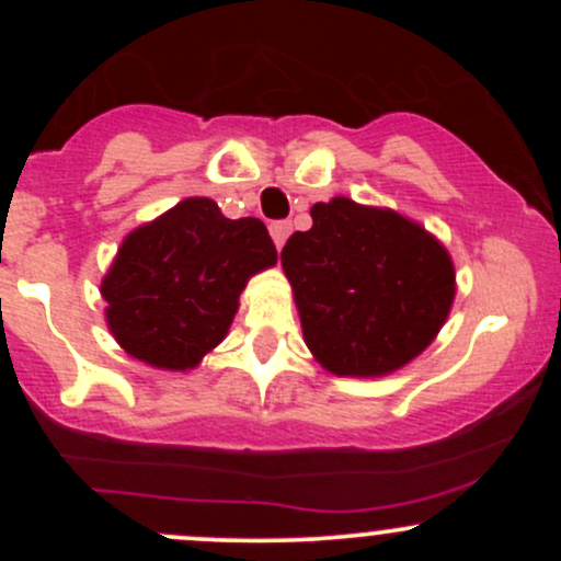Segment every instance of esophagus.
Listing matches in <instances>:
<instances>
[{
    "label": "esophagus",
    "instance_id": "esophagus-1",
    "mask_svg": "<svg viewBox=\"0 0 561 561\" xmlns=\"http://www.w3.org/2000/svg\"><path fill=\"white\" fill-rule=\"evenodd\" d=\"M268 231H272V240L276 244V250H282V244L287 242L289 231H293V224H289V221H274L272 227H268Z\"/></svg>",
    "mask_w": 561,
    "mask_h": 561
}]
</instances>
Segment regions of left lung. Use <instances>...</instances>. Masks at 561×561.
<instances>
[{"label": "left lung", "instance_id": "left-lung-1", "mask_svg": "<svg viewBox=\"0 0 561 561\" xmlns=\"http://www.w3.org/2000/svg\"><path fill=\"white\" fill-rule=\"evenodd\" d=\"M282 248L308 351L337 377H382L435 340L456 295L448 250L396 210L332 197Z\"/></svg>", "mask_w": 561, "mask_h": 561}]
</instances>
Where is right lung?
<instances>
[{"label": "right lung", "instance_id": "right-lung-1", "mask_svg": "<svg viewBox=\"0 0 561 561\" xmlns=\"http://www.w3.org/2000/svg\"><path fill=\"white\" fill-rule=\"evenodd\" d=\"M274 263L259 218L231 221L214 199H182L121 244L100 287L107 327L139 362L195 369L227 337L250 276Z\"/></svg>", "mask_w": 561, "mask_h": 561}]
</instances>
